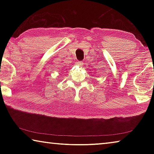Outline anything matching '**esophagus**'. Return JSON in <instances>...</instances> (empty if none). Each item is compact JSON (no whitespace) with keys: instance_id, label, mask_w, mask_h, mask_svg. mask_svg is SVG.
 <instances>
[{"instance_id":"esophagus-1","label":"esophagus","mask_w":154,"mask_h":154,"mask_svg":"<svg viewBox=\"0 0 154 154\" xmlns=\"http://www.w3.org/2000/svg\"><path fill=\"white\" fill-rule=\"evenodd\" d=\"M76 64H77V66H83V62H82V61H77V62H76Z\"/></svg>"}]
</instances>
